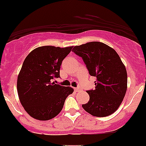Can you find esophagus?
<instances>
[{"mask_svg": "<svg viewBox=\"0 0 146 146\" xmlns=\"http://www.w3.org/2000/svg\"><path fill=\"white\" fill-rule=\"evenodd\" d=\"M74 91H76V92H80V91H81V88H80V87H75V88H74Z\"/></svg>", "mask_w": 146, "mask_h": 146, "instance_id": "obj_1", "label": "esophagus"}]
</instances>
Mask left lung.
<instances>
[{
  "instance_id": "obj_1",
  "label": "left lung",
  "mask_w": 146,
  "mask_h": 146,
  "mask_svg": "<svg viewBox=\"0 0 146 146\" xmlns=\"http://www.w3.org/2000/svg\"><path fill=\"white\" fill-rule=\"evenodd\" d=\"M82 57L89 74L95 77V89L87 91L90 100L82 105L85 111L96 117H106L115 112L127 90L125 66L115 50L105 44L92 41L72 49Z\"/></svg>"
}]
</instances>
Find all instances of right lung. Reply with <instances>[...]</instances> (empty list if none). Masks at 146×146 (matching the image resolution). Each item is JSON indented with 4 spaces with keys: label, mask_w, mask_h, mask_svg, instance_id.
<instances>
[{
    "label": "right lung",
    "mask_w": 146,
    "mask_h": 146,
    "mask_svg": "<svg viewBox=\"0 0 146 146\" xmlns=\"http://www.w3.org/2000/svg\"><path fill=\"white\" fill-rule=\"evenodd\" d=\"M72 47L40 46L25 59L18 76L17 90L22 106L34 118L48 120L56 117L74 92L72 87L52 82L60 77L62 61Z\"/></svg>",
    "instance_id": "obj_1"
}]
</instances>
